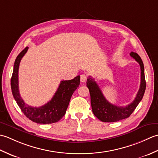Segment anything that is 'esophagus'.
I'll use <instances>...</instances> for the list:
<instances>
[{
    "instance_id": "34e87169",
    "label": "esophagus",
    "mask_w": 158,
    "mask_h": 158,
    "mask_svg": "<svg viewBox=\"0 0 158 158\" xmlns=\"http://www.w3.org/2000/svg\"><path fill=\"white\" fill-rule=\"evenodd\" d=\"M87 79V75L83 74V75H81V77H80V80H81V82H85Z\"/></svg>"
}]
</instances>
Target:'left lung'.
Returning a JSON list of instances; mask_svg holds the SVG:
<instances>
[{"instance_id": "obj_1", "label": "left lung", "mask_w": 158, "mask_h": 158, "mask_svg": "<svg viewBox=\"0 0 158 158\" xmlns=\"http://www.w3.org/2000/svg\"><path fill=\"white\" fill-rule=\"evenodd\" d=\"M130 55L139 62L140 66V85L136 98L132 102L126 106H118L110 103L104 96L94 79L89 77L87 81V87L89 89L91 97L92 112L94 115L103 122H115L127 118L135 110L141 101L146 89L144 65L140 57L136 53L132 52Z\"/></svg>"}]
</instances>
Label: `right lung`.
<instances>
[{"instance_id":"obj_1","label":"right lung","mask_w":158,"mask_h":158,"mask_svg":"<svg viewBox=\"0 0 158 158\" xmlns=\"http://www.w3.org/2000/svg\"><path fill=\"white\" fill-rule=\"evenodd\" d=\"M28 49V47L20 52L17 57L13 66L11 79V87L13 98L26 117L37 123L49 124L58 122L65 115L70 98L80 83V76L71 80L62 81L52 100L45 105L39 107L29 106L20 96L18 86V70L22 57Z\"/></svg>"}]
</instances>
